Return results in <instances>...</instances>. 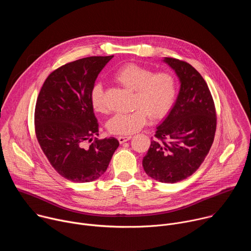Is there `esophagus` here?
Masks as SVG:
<instances>
[{
    "instance_id": "34e87169",
    "label": "esophagus",
    "mask_w": 251,
    "mask_h": 251,
    "mask_svg": "<svg viewBox=\"0 0 251 251\" xmlns=\"http://www.w3.org/2000/svg\"><path fill=\"white\" fill-rule=\"evenodd\" d=\"M131 138H132L131 136H119L118 137V141H119L120 144H123V143L129 141Z\"/></svg>"
}]
</instances>
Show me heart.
I'll use <instances>...</instances> for the list:
<instances>
[{
	"mask_svg": "<svg viewBox=\"0 0 251 251\" xmlns=\"http://www.w3.org/2000/svg\"><path fill=\"white\" fill-rule=\"evenodd\" d=\"M113 79L121 86L134 92L133 106L138 108L130 113H117L107 122L112 134L131 135L144 127L151 116L153 119L165 117L176 97V81L170 73H157L146 66L127 63L119 67ZM90 101L96 112L106 111L104 89L95 83L90 91Z\"/></svg>",
	"mask_w": 251,
	"mask_h": 251,
	"instance_id": "1",
	"label": "heart"
}]
</instances>
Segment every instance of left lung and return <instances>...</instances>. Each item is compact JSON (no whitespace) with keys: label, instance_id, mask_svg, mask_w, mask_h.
I'll list each match as a JSON object with an SVG mask.
<instances>
[{"label":"left lung","instance_id":"1","mask_svg":"<svg viewBox=\"0 0 251 251\" xmlns=\"http://www.w3.org/2000/svg\"><path fill=\"white\" fill-rule=\"evenodd\" d=\"M162 60L175 71L180 91L157 127L159 140L151 141L142 164L154 180L174 184L193 175L203 162L214 139L217 117L210 91L198 71L176 58Z\"/></svg>","mask_w":251,"mask_h":251}]
</instances>
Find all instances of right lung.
<instances>
[{
	"label": "right lung",
	"mask_w": 251,
	"mask_h": 251,
	"mask_svg": "<svg viewBox=\"0 0 251 251\" xmlns=\"http://www.w3.org/2000/svg\"><path fill=\"white\" fill-rule=\"evenodd\" d=\"M109 56L66 63L46 79L35 104L34 125L40 146L54 170L75 183L97 180L119 146L113 137L98 140L90 91Z\"/></svg>",
	"instance_id": "right-lung-1"
}]
</instances>
